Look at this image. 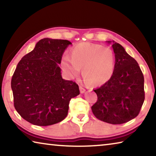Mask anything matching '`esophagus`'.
I'll return each mask as SVG.
<instances>
[{"label":"esophagus","instance_id":"1","mask_svg":"<svg viewBox=\"0 0 156 156\" xmlns=\"http://www.w3.org/2000/svg\"><path fill=\"white\" fill-rule=\"evenodd\" d=\"M79 89H80V92L81 94H83V93H84V92H85V89H84L83 87L80 86V87H79Z\"/></svg>","mask_w":156,"mask_h":156}]
</instances>
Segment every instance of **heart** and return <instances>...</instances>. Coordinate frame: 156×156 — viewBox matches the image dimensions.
<instances>
[{
	"label": "heart",
	"instance_id": "heart-1",
	"mask_svg": "<svg viewBox=\"0 0 156 156\" xmlns=\"http://www.w3.org/2000/svg\"><path fill=\"white\" fill-rule=\"evenodd\" d=\"M63 70L69 76H77L82 69V74L87 83L100 86L107 83L114 73L115 56L109 47L101 44L81 43L70 50L69 56L61 60Z\"/></svg>",
	"mask_w": 156,
	"mask_h": 156
}]
</instances>
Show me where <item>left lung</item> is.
<instances>
[{
    "mask_svg": "<svg viewBox=\"0 0 156 156\" xmlns=\"http://www.w3.org/2000/svg\"><path fill=\"white\" fill-rule=\"evenodd\" d=\"M112 47L115 56L114 73L107 83L94 90L98 100L91 110L100 120L120 125L139 114L144 100V76L138 63L121 44L113 41Z\"/></svg>",
    "mask_w": 156,
    "mask_h": 156,
    "instance_id": "1",
    "label": "left lung"
}]
</instances>
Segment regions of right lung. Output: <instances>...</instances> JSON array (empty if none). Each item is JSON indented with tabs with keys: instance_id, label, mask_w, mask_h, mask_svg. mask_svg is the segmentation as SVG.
I'll return each mask as SVG.
<instances>
[{
	"instance_id": "right-lung-1",
	"label": "right lung",
	"mask_w": 156,
	"mask_h": 156,
	"mask_svg": "<svg viewBox=\"0 0 156 156\" xmlns=\"http://www.w3.org/2000/svg\"><path fill=\"white\" fill-rule=\"evenodd\" d=\"M71 44L67 40L41 39L18 63L11 82L14 104L27 122L38 126L61 122L70 100L80 94L75 82L62 79L58 66Z\"/></svg>"
}]
</instances>
